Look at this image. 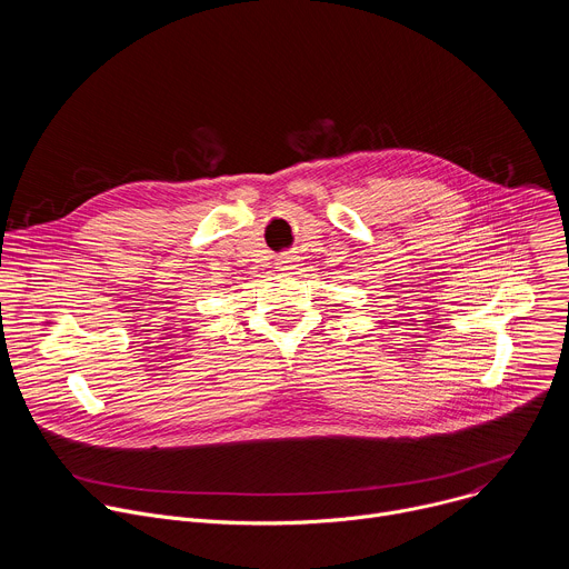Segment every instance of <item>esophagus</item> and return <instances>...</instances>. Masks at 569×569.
Segmentation results:
<instances>
[{
  "mask_svg": "<svg viewBox=\"0 0 569 569\" xmlns=\"http://www.w3.org/2000/svg\"><path fill=\"white\" fill-rule=\"evenodd\" d=\"M295 257H290V254H283V257H279V261H277V270H281V272H288V270H292L295 268Z\"/></svg>",
  "mask_w": 569,
  "mask_h": 569,
  "instance_id": "34e87169",
  "label": "esophagus"
}]
</instances>
